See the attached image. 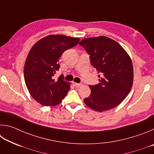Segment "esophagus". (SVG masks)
Returning <instances> with one entry per match:
<instances>
[{
	"mask_svg": "<svg viewBox=\"0 0 154 154\" xmlns=\"http://www.w3.org/2000/svg\"><path fill=\"white\" fill-rule=\"evenodd\" d=\"M73 85L75 87H77V88H79L82 85V83H74V82H73Z\"/></svg>",
	"mask_w": 154,
	"mask_h": 154,
	"instance_id": "obj_1",
	"label": "esophagus"
}]
</instances>
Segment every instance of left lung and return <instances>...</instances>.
<instances>
[{
	"instance_id": "obj_1",
	"label": "left lung",
	"mask_w": 154,
	"mask_h": 154,
	"mask_svg": "<svg viewBox=\"0 0 154 154\" xmlns=\"http://www.w3.org/2000/svg\"><path fill=\"white\" fill-rule=\"evenodd\" d=\"M79 44L100 74V83L90 85L91 94L84 98L85 104L98 112L116 107L126 98L133 83V66L128 54L118 43L105 36L83 38Z\"/></svg>"
}]
</instances>
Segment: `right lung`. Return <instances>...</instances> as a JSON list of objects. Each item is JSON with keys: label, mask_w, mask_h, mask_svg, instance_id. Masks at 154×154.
<instances>
[{"label": "right lung", "mask_w": 154, "mask_h": 154, "mask_svg": "<svg viewBox=\"0 0 154 154\" xmlns=\"http://www.w3.org/2000/svg\"><path fill=\"white\" fill-rule=\"evenodd\" d=\"M79 38L60 35L47 36L37 41L26 60L24 75L26 85L35 100L43 106H56L70 90V83L63 75L54 78L60 69L59 58L67 49L77 45Z\"/></svg>", "instance_id": "add662e5"}]
</instances>
